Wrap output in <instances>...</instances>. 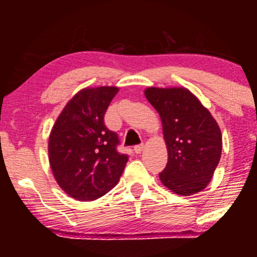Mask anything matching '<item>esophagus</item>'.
I'll return each mask as SVG.
<instances>
[{"label":"esophagus","instance_id":"esophagus-1","mask_svg":"<svg viewBox=\"0 0 257 257\" xmlns=\"http://www.w3.org/2000/svg\"><path fill=\"white\" fill-rule=\"evenodd\" d=\"M143 150H144V145H143V144H140V145L134 146V151H135V153H140L141 151H143Z\"/></svg>","mask_w":257,"mask_h":257}]
</instances>
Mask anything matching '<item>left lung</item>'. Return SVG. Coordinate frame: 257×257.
<instances>
[{"label":"left lung","instance_id":"1","mask_svg":"<svg viewBox=\"0 0 257 257\" xmlns=\"http://www.w3.org/2000/svg\"><path fill=\"white\" fill-rule=\"evenodd\" d=\"M145 96L158 112L168 150L162 184L179 196H192L210 182L222 151L220 126L187 88L149 87Z\"/></svg>","mask_w":257,"mask_h":257}]
</instances>
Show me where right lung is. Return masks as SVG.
<instances>
[{"instance_id": "1", "label": "right lung", "mask_w": 257, "mask_h": 257, "mask_svg": "<svg viewBox=\"0 0 257 257\" xmlns=\"http://www.w3.org/2000/svg\"><path fill=\"white\" fill-rule=\"evenodd\" d=\"M117 87L84 88L65 105L53 125L48 157L55 181L76 200H95L118 184L128 156L117 152L116 133L104 124Z\"/></svg>"}]
</instances>
